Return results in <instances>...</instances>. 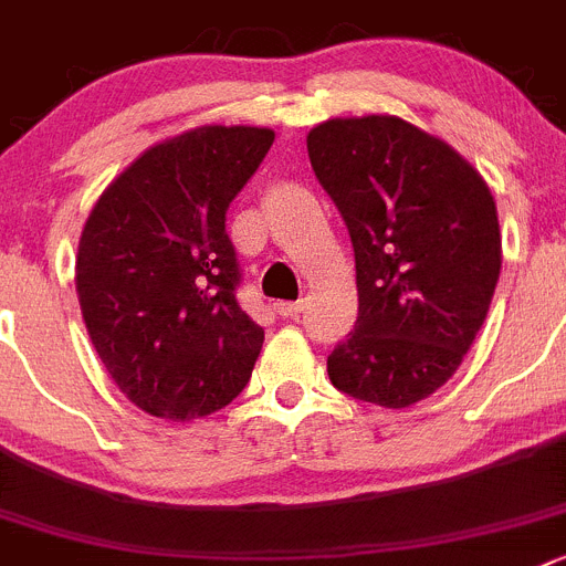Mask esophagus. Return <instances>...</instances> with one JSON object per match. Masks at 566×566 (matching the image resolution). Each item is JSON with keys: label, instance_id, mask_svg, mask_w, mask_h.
<instances>
[{"label": "esophagus", "instance_id": "1", "mask_svg": "<svg viewBox=\"0 0 566 566\" xmlns=\"http://www.w3.org/2000/svg\"><path fill=\"white\" fill-rule=\"evenodd\" d=\"M274 311H277L283 319H292V316H297L300 311H303V300H297V303H277L274 305Z\"/></svg>", "mask_w": 566, "mask_h": 566}]
</instances>
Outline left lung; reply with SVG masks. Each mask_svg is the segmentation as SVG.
Listing matches in <instances>:
<instances>
[{"label": "left lung", "mask_w": 566, "mask_h": 566, "mask_svg": "<svg viewBox=\"0 0 566 566\" xmlns=\"http://www.w3.org/2000/svg\"><path fill=\"white\" fill-rule=\"evenodd\" d=\"M308 158L355 250L358 319L327 355L331 384L413 406L453 378L492 305L503 263L492 191L448 142L389 113L327 118Z\"/></svg>", "instance_id": "8db88e82"}]
</instances>
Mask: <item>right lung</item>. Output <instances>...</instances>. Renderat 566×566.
<instances>
[{
    "label": "right lung",
    "mask_w": 566,
    "mask_h": 566,
    "mask_svg": "<svg viewBox=\"0 0 566 566\" xmlns=\"http://www.w3.org/2000/svg\"><path fill=\"white\" fill-rule=\"evenodd\" d=\"M269 127L202 125L138 155L91 208L74 266L91 344L118 391L169 422L241 395L263 327L235 303L224 211L269 153Z\"/></svg>",
    "instance_id": "add662e5"
}]
</instances>
